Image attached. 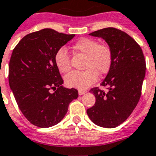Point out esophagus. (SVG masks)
<instances>
[{"mask_svg":"<svg viewBox=\"0 0 156 156\" xmlns=\"http://www.w3.org/2000/svg\"><path fill=\"white\" fill-rule=\"evenodd\" d=\"M85 93H86V92L84 91V90H79V91H78V94H79V95H83V94H84Z\"/></svg>","mask_w":156,"mask_h":156,"instance_id":"obj_1","label":"esophagus"}]
</instances>
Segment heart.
Listing matches in <instances>:
<instances>
[{
  "instance_id": "1",
  "label": "heart",
  "mask_w": 156,
  "mask_h": 156,
  "mask_svg": "<svg viewBox=\"0 0 156 156\" xmlns=\"http://www.w3.org/2000/svg\"><path fill=\"white\" fill-rule=\"evenodd\" d=\"M73 48L78 53L86 56L83 72H72L65 77V83L68 87L86 89L98 80V75L108 73L113 62V52L107 44H99L97 40L81 38L77 41ZM56 67L62 73L71 70L70 55L65 47H61L54 56Z\"/></svg>"
}]
</instances>
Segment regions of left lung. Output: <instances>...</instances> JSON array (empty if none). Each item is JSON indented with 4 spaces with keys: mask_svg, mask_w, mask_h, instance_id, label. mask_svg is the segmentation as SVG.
I'll return each instance as SVG.
<instances>
[{
    "mask_svg": "<svg viewBox=\"0 0 156 156\" xmlns=\"http://www.w3.org/2000/svg\"><path fill=\"white\" fill-rule=\"evenodd\" d=\"M106 41L113 52V62L101 83L107 92L90 89L95 104L87 110L89 119L100 127H117L128 119L138 103L146 74V61L141 47L129 35L115 27L90 33Z\"/></svg>",
    "mask_w": 156,
    "mask_h": 156,
    "instance_id": "left-lung-1",
    "label": "left lung"
}]
</instances>
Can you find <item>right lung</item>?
<instances>
[{"label": "right lung", "mask_w": 156, "mask_h": 156, "mask_svg": "<svg viewBox=\"0 0 156 156\" xmlns=\"http://www.w3.org/2000/svg\"><path fill=\"white\" fill-rule=\"evenodd\" d=\"M74 37L44 28L26 35L13 50L9 87L22 113L37 127L49 128L59 123L70 102L78 97L77 89L62 85L63 80L54 62L58 49Z\"/></svg>", "instance_id": "obj_1"}]
</instances>
